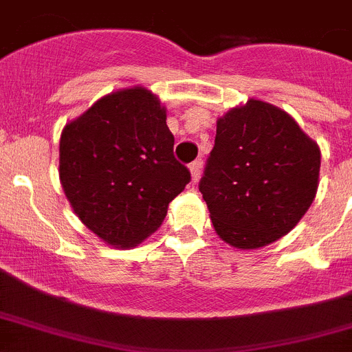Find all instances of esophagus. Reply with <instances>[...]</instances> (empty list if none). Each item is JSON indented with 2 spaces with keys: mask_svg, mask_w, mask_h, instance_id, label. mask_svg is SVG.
Returning a JSON list of instances; mask_svg holds the SVG:
<instances>
[{
  "mask_svg": "<svg viewBox=\"0 0 352 352\" xmlns=\"http://www.w3.org/2000/svg\"><path fill=\"white\" fill-rule=\"evenodd\" d=\"M201 166H204V161L201 160H196V161H192L191 164H189V170H191V177H192V180H198L199 179V175H201Z\"/></svg>",
  "mask_w": 352,
  "mask_h": 352,
  "instance_id": "obj_1",
  "label": "esophagus"
}]
</instances>
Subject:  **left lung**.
<instances>
[{"label":"left lung","mask_w":352,"mask_h":352,"mask_svg":"<svg viewBox=\"0 0 352 352\" xmlns=\"http://www.w3.org/2000/svg\"><path fill=\"white\" fill-rule=\"evenodd\" d=\"M321 151L287 112L249 100L217 119L199 191L215 233L236 249L287 235L318 192Z\"/></svg>","instance_id":"left-lung-1"}]
</instances>
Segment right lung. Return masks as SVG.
<instances>
[{"label": "right lung", "instance_id": "add662e5", "mask_svg": "<svg viewBox=\"0 0 352 352\" xmlns=\"http://www.w3.org/2000/svg\"><path fill=\"white\" fill-rule=\"evenodd\" d=\"M173 142L166 109L142 85L107 94L69 121L59 140V180L78 219L121 249L154 233L191 180Z\"/></svg>", "mask_w": 352, "mask_h": 352}]
</instances>
